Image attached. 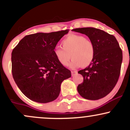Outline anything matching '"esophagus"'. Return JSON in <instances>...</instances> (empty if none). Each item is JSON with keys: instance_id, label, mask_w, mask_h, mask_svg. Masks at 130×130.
I'll list each match as a JSON object with an SVG mask.
<instances>
[{"instance_id": "1", "label": "esophagus", "mask_w": 130, "mask_h": 130, "mask_svg": "<svg viewBox=\"0 0 130 130\" xmlns=\"http://www.w3.org/2000/svg\"><path fill=\"white\" fill-rule=\"evenodd\" d=\"M77 73V71H71V76H74V75H76Z\"/></svg>"}]
</instances>
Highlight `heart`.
<instances>
[{
  "label": "heart",
  "mask_w": 130,
  "mask_h": 130,
  "mask_svg": "<svg viewBox=\"0 0 130 130\" xmlns=\"http://www.w3.org/2000/svg\"><path fill=\"white\" fill-rule=\"evenodd\" d=\"M62 47L56 46L53 51L57 60L62 66L67 67L70 59L73 58L70 67H86L93 61L95 48L90 40L83 35L71 34L64 38L61 42Z\"/></svg>",
  "instance_id": "obj_1"
}]
</instances>
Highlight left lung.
I'll use <instances>...</instances> for the list:
<instances>
[{
    "label": "left lung",
    "instance_id": "1",
    "mask_svg": "<svg viewBox=\"0 0 130 130\" xmlns=\"http://www.w3.org/2000/svg\"><path fill=\"white\" fill-rule=\"evenodd\" d=\"M72 30L87 35L95 48L92 63L78 71L84 80L77 86V92L85 99H101L112 90L119 79L122 62L121 48L114 35L102 30L83 27Z\"/></svg>",
    "mask_w": 130,
    "mask_h": 130
}]
</instances>
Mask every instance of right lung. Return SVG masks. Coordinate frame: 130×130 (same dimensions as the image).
Listing matches in <instances>:
<instances>
[{
	"label": "right lung",
	"mask_w": 130,
	"mask_h": 130,
	"mask_svg": "<svg viewBox=\"0 0 130 130\" xmlns=\"http://www.w3.org/2000/svg\"><path fill=\"white\" fill-rule=\"evenodd\" d=\"M69 30L26 35L11 53V70L16 85L31 100L46 103L56 99L71 71L57 60L53 51Z\"/></svg>",
	"instance_id": "obj_1"
}]
</instances>
